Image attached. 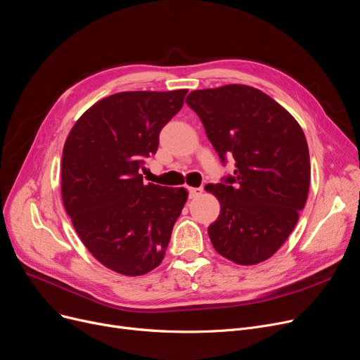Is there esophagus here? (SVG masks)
<instances>
[{
  "instance_id": "obj_1",
  "label": "esophagus",
  "mask_w": 360,
  "mask_h": 360,
  "mask_svg": "<svg viewBox=\"0 0 360 360\" xmlns=\"http://www.w3.org/2000/svg\"><path fill=\"white\" fill-rule=\"evenodd\" d=\"M190 191V198H197L198 195L202 194V188L200 186V188H188Z\"/></svg>"
}]
</instances>
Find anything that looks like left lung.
<instances>
[{"label":"left lung","instance_id":"8db88e82","mask_svg":"<svg viewBox=\"0 0 360 360\" xmlns=\"http://www.w3.org/2000/svg\"><path fill=\"white\" fill-rule=\"evenodd\" d=\"M221 158L236 160L232 176L206 185L221 202L207 232L216 252L233 263L256 264L274 256L299 221L310 184L309 148L297 120L268 94L232 84L190 92Z\"/></svg>","mask_w":360,"mask_h":360}]
</instances>
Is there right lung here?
I'll return each mask as SVG.
<instances>
[{"label": "right lung", "mask_w": 360, "mask_h": 360, "mask_svg": "<svg viewBox=\"0 0 360 360\" xmlns=\"http://www.w3.org/2000/svg\"><path fill=\"white\" fill-rule=\"evenodd\" d=\"M186 92L113 94L89 107L68 135L65 209L88 252L117 274L139 276L159 266L188 197L185 188L144 184L139 174Z\"/></svg>", "instance_id": "obj_1"}]
</instances>
